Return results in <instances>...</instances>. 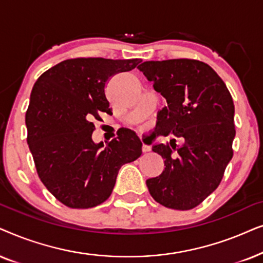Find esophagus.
Returning a JSON list of instances; mask_svg holds the SVG:
<instances>
[{"instance_id":"1","label":"esophagus","mask_w":263,"mask_h":263,"mask_svg":"<svg viewBox=\"0 0 263 263\" xmlns=\"http://www.w3.org/2000/svg\"><path fill=\"white\" fill-rule=\"evenodd\" d=\"M142 152H143V153H148V152H150V146L143 144V145H142Z\"/></svg>"}]
</instances>
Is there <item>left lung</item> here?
Masks as SVG:
<instances>
[{
    "mask_svg": "<svg viewBox=\"0 0 263 263\" xmlns=\"http://www.w3.org/2000/svg\"><path fill=\"white\" fill-rule=\"evenodd\" d=\"M138 69L167 101L157 115L155 136L183 138L153 146L164 171L146 180L150 195L164 207H197L221 183L233 156L234 104L226 84L211 66L192 59L145 61Z\"/></svg>",
    "mask_w": 263,
    "mask_h": 263,
    "instance_id": "1",
    "label": "left lung"
}]
</instances>
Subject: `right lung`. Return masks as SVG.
I'll return each instance as SVG.
<instances>
[{"instance_id":"1","label":"right lung","mask_w":263,"mask_h":263,"mask_svg":"<svg viewBox=\"0 0 263 263\" xmlns=\"http://www.w3.org/2000/svg\"><path fill=\"white\" fill-rule=\"evenodd\" d=\"M141 59H68L34 83L25 122L38 177L69 208L96 207L109 197L122 164L137 160L142 142L128 131L107 145L92 142V120L110 114L106 85Z\"/></svg>"}]
</instances>
